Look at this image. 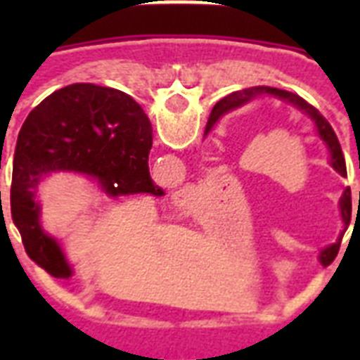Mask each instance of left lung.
Masks as SVG:
<instances>
[{
	"label": "left lung",
	"instance_id": "left-lung-1",
	"mask_svg": "<svg viewBox=\"0 0 360 360\" xmlns=\"http://www.w3.org/2000/svg\"><path fill=\"white\" fill-rule=\"evenodd\" d=\"M262 95H273V97L280 98V101H284V103L291 104V106H295L297 110H301L302 114H307L314 123V129L318 132L319 140L323 141L325 147H327V151H329V164L333 168L342 175V177H347V169H346V158H344V153H342L340 141L336 138L335 130L329 124V121L325 120L323 115L319 114L318 108H314L312 104H308L307 101L295 93L285 91V89H278V87H267V86H257V87H248V89H243V91H233L230 93L228 97L220 98L219 103L214 104L213 112H211V117L207 121V127H205V134L207 136L211 132V129L214 127V123L222 117L224 114L231 112V110L239 108L243 104L250 103L256 97H262ZM340 213H342V220H344V224H349V220H352V191H349V186H347L344 194L340 198ZM338 248H340V240L335 243V245H330L329 248H325L321 254H319V259L321 263L333 262L335 256L338 254Z\"/></svg>",
	"mask_w": 360,
	"mask_h": 360
}]
</instances>
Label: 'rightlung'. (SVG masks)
<instances>
[{
  "label": "right lung",
  "instance_id": "1",
  "mask_svg": "<svg viewBox=\"0 0 360 360\" xmlns=\"http://www.w3.org/2000/svg\"><path fill=\"white\" fill-rule=\"evenodd\" d=\"M153 127L127 93L72 84L31 110L20 129L13 162L11 214L27 256L56 278H70L63 248L41 226L37 186L52 172L84 174L108 198L162 196L149 175Z\"/></svg>",
  "mask_w": 360,
  "mask_h": 360
}]
</instances>
